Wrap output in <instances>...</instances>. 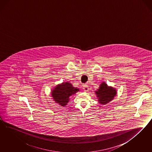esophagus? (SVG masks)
<instances>
[{
  "mask_svg": "<svg viewBox=\"0 0 152 152\" xmlns=\"http://www.w3.org/2000/svg\"><path fill=\"white\" fill-rule=\"evenodd\" d=\"M83 91H85V92H88V91H89V87L88 86V85H83Z\"/></svg>",
  "mask_w": 152,
  "mask_h": 152,
  "instance_id": "esophagus-1",
  "label": "esophagus"
}]
</instances>
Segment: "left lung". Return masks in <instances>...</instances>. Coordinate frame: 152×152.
I'll return each instance as SVG.
<instances>
[{
	"label": "left lung",
	"mask_w": 152,
	"mask_h": 152,
	"mask_svg": "<svg viewBox=\"0 0 152 152\" xmlns=\"http://www.w3.org/2000/svg\"><path fill=\"white\" fill-rule=\"evenodd\" d=\"M99 102L101 105H105L113 100L116 95V88L108 86L105 83H102L99 88L95 91Z\"/></svg>",
	"instance_id": "8db88e82"
}]
</instances>
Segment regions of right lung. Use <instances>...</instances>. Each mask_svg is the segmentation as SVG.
<instances>
[{
  "label": "right lung",
  "mask_w": 152,
  "mask_h": 152,
  "mask_svg": "<svg viewBox=\"0 0 152 152\" xmlns=\"http://www.w3.org/2000/svg\"><path fill=\"white\" fill-rule=\"evenodd\" d=\"M79 91L77 88H75L69 82L57 85L51 91V96L54 101L61 106H65L70 100V97Z\"/></svg>",
  "instance_id": "right-lung-1"
}]
</instances>
